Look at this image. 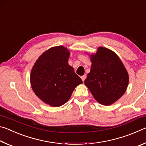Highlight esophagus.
I'll use <instances>...</instances> for the list:
<instances>
[{
  "label": "esophagus",
  "instance_id": "34e87169",
  "mask_svg": "<svg viewBox=\"0 0 146 146\" xmlns=\"http://www.w3.org/2000/svg\"><path fill=\"white\" fill-rule=\"evenodd\" d=\"M86 78V75H83V76H81V78H82V80L83 81V82L85 80Z\"/></svg>",
  "mask_w": 146,
  "mask_h": 146
}]
</instances>
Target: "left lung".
<instances>
[{"mask_svg": "<svg viewBox=\"0 0 146 146\" xmlns=\"http://www.w3.org/2000/svg\"><path fill=\"white\" fill-rule=\"evenodd\" d=\"M90 72L84 81L95 99L104 106H110L124 94L129 75L122 60L111 49L98 47L91 54Z\"/></svg>", "mask_w": 146, "mask_h": 146, "instance_id": "obj_1", "label": "left lung"}]
</instances>
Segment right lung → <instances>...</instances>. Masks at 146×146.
<instances>
[{
  "instance_id": "1",
  "label": "right lung",
  "mask_w": 146,
  "mask_h": 146,
  "mask_svg": "<svg viewBox=\"0 0 146 146\" xmlns=\"http://www.w3.org/2000/svg\"><path fill=\"white\" fill-rule=\"evenodd\" d=\"M70 55L66 47H53L42 54L32 68V90L42 101L52 107L67 102L75 88L82 83L69 65Z\"/></svg>"
}]
</instances>
